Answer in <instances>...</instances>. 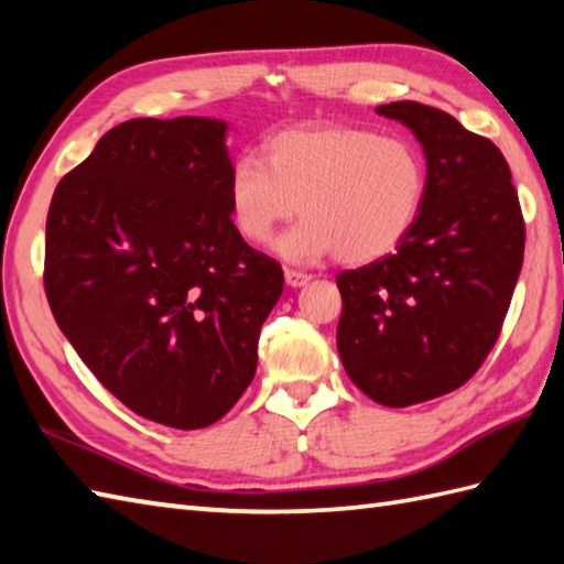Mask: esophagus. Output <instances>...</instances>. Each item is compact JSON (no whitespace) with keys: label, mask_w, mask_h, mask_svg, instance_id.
I'll return each mask as SVG.
<instances>
[{"label":"esophagus","mask_w":564,"mask_h":564,"mask_svg":"<svg viewBox=\"0 0 564 564\" xmlns=\"http://www.w3.org/2000/svg\"><path fill=\"white\" fill-rule=\"evenodd\" d=\"M283 275H285V283H289L291 289H303V285H307L310 279H313V275H307L303 271H295V269H285Z\"/></svg>","instance_id":"esophagus-1"}]
</instances>
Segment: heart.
<instances>
[{
    "instance_id": "obj_1",
    "label": "heart",
    "mask_w": 564,
    "mask_h": 564,
    "mask_svg": "<svg viewBox=\"0 0 564 564\" xmlns=\"http://www.w3.org/2000/svg\"><path fill=\"white\" fill-rule=\"evenodd\" d=\"M424 200L426 162L414 142L349 126L283 130L261 160H237L227 178V210L249 245L271 242L301 210L303 220L275 242L293 263L386 257L410 235Z\"/></svg>"
}]
</instances>
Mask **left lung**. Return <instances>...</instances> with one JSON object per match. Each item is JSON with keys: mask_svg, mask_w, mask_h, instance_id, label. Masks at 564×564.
<instances>
[{"mask_svg": "<svg viewBox=\"0 0 564 564\" xmlns=\"http://www.w3.org/2000/svg\"><path fill=\"white\" fill-rule=\"evenodd\" d=\"M376 113L410 128L422 145L426 200L392 254L337 275V349L370 400L410 406L458 390L492 351L521 273L525 227L492 140L419 101Z\"/></svg>", "mask_w": 564, "mask_h": 564, "instance_id": "left-lung-1", "label": "left lung"}]
</instances>
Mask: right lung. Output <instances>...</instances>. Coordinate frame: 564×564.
Segmentation results:
<instances>
[{
    "instance_id": "right-lung-1",
    "label": "right lung",
    "mask_w": 564,
    "mask_h": 564,
    "mask_svg": "<svg viewBox=\"0 0 564 564\" xmlns=\"http://www.w3.org/2000/svg\"><path fill=\"white\" fill-rule=\"evenodd\" d=\"M227 123L178 116L111 128L57 184L45 223V295L57 327L128 410L210 426L257 373L281 263L227 210Z\"/></svg>"
}]
</instances>
